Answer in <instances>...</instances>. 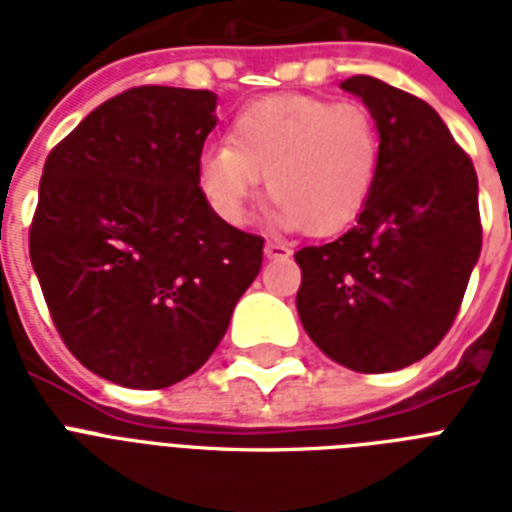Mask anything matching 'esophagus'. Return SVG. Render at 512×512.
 <instances>
[{
    "instance_id": "obj_1",
    "label": "esophagus",
    "mask_w": 512,
    "mask_h": 512,
    "mask_svg": "<svg viewBox=\"0 0 512 512\" xmlns=\"http://www.w3.org/2000/svg\"><path fill=\"white\" fill-rule=\"evenodd\" d=\"M289 244H284V241H276V239H268L265 241V257L268 260H279V257H289Z\"/></svg>"
}]
</instances>
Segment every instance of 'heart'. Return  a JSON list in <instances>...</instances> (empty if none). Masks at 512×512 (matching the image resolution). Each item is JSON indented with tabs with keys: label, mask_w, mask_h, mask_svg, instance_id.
Here are the masks:
<instances>
[{
	"label": "heart",
	"mask_w": 512,
	"mask_h": 512,
	"mask_svg": "<svg viewBox=\"0 0 512 512\" xmlns=\"http://www.w3.org/2000/svg\"><path fill=\"white\" fill-rule=\"evenodd\" d=\"M380 156V130L361 103L273 95L233 116L228 143L204 148L199 188L225 223H241L265 177L281 223L335 236L364 212Z\"/></svg>",
	"instance_id": "b5f03b06"
}]
</instances>
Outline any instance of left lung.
<instances>
[{
    "label": "left lung",
    "instance_id": "1",
    "mask_svg": "<svg viewBox=\"0 0 512 512\" xmlns=\"http://www.w3.org/2000/svg\"><path fill=\"white\" fill-rule=\"evenodd\" d=\"M342 90L364 100L380 130V172L358 223L295 252L297 313L332 361L396 372L452 329L481 255L478 177L441 116L374 76Z\"/></svg>",
    "mask_w": 512,
    "mask_h": 512
}]
</instances>
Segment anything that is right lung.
I'll use <instances>...</instances> for the list:
<instances>
[{
  "instance_id": "obj_1",
  "label": "right lung",
  "mask_w": 512,
  "mask_h": 512,
  "mask_svg": "<svg viewBox=\"0 0 512 512\" xmlns=\"http://www.w3.org/2000/svg\"><path fill=\"white\" fill-rule=\"evenodd\" d=\"M215 92L132 87L44 162L28 255L66 348L124 388H170L223 340L263 263L199 188Z\"/></svg>"
}]
</instances>
